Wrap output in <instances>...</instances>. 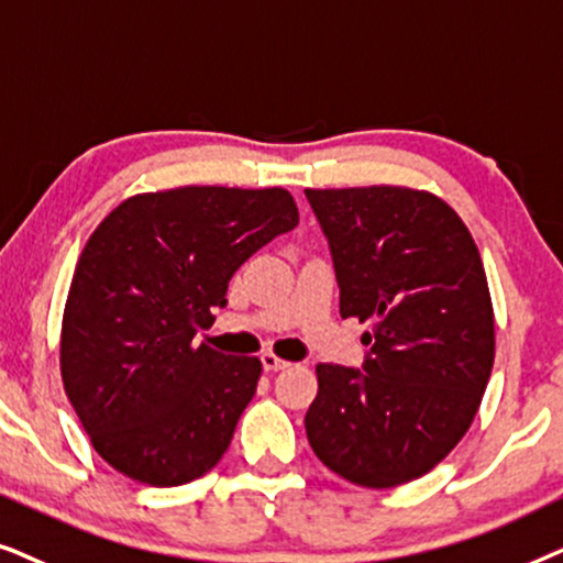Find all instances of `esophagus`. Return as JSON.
Masks as SVG:
<instances>
[{"mask_svg":"<svg viewBox=\"0 0 563 563\" xmlns=\"http://www.w3.org/2000/svg\"><path fill=\"white\" fill-rule=\"evenodd\" d=\"M288 360H280L277 355H273V352H265L262 355V368L265 371H286L288 368Z\"/></svg>","mask_w":563,"mask_h":563,"instance_id":"obj_1","label":"esophagus"}]
</instances>
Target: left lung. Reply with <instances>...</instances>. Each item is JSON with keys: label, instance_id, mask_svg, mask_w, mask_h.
Segmentation results:
<instances>
[{"label": "left lung", "instance_id": "obj_1", "mask_svg": "<svg viewBox=\"0 0 563 563\" xmlns=\"http://www.w3.org/2000/svg\"><path fill=\"white\" fill-rule=\"evenodd\" d=\"M332 252L342 319L373 321L363 371L319 363L306 411L317 459L391 489L424 476L474 422L494 365V311L466 223L432 192L306 190Z\"/></svg>", "mask_w": 563, "mask_h": 563}]
</instances>
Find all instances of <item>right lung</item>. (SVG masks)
<instances>
[{
    "label": "right lung",
    "mask_w": 563,
    "mask_h": 563,
    "mask_svg": "<svg viewBox=\"0 0 563 563\" xmlns=\"http://www.w3.org/2000/svg\"><path fill=\"white\" fill-rule=\"evenodd\" d=\"M283 187H177L123 200L89 236L62 324V378L95 451L152 486L208 474L257 391L262 363L208 344L231 275L296 229Z\"/></svg>",
    "instance_id": "1"
}]
</instances>
